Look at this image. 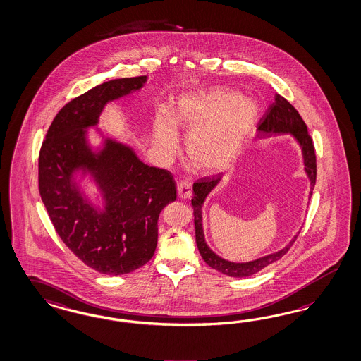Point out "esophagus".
Instances as JSON below:
<instances>
[{"label":"esophagus","mask_w":361,"mask_h":361,"mask_svg":"<svg viewBox=\"0 0 361 361\" xmlns=\"http://www.w3.org/2000/svg\"><path fill=\"white\" fill-rule=\"evenodd\" d=\"M178 190V196L182 199H190L192 195V185L187 180H182L176 185Z\"/></svg>","instance_id":"obj_1"}]
</instances>
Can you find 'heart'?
Returning <instances> with one entry per match:
<instances>
[{
	"mask_svg": "<svg viewBox=\"0 0 361 361\" xmlns=\"http://www.w3.org/2000/svg\"><path fill=\"white\" fill-rule=\"evenodd\" d=\"M258 104L237 91L212 88L188 93L176 103L174 117L159 108L154 117L155 144L166 155L178 149L176 126L185 129L191 165L203 173H216L235 164L257 121Z\"/></svg>",
	"mask_w": 361,
	"mask_h": 361,
	"instance_id": "b5f03b06",
	"label": "heart"
}]
</instances>
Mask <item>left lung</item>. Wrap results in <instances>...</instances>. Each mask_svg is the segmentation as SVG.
Returning <instances> with one entry per match:
<instances>
[{"label":"left lung","mask_w":361,"mask_h":361,"mask_svg":"<svg viewBox=\"0 0 361 361\" xmlns=\"http://www.w3.org/2000/svg\"><path fill=\"white\" fill-rule=\"evenodd\" d=\"M258 137H264L273 133H290L302 147L303 162H305V171L307 173L310 179V196L312 195V190L317 182V155L312 140L307 132V126L302 120L298 111L288 103L285 97L281 94H276L274 103L270 104L268 111L262 116L257 126ZM221 180V174L217 176H206L199 179L192 185L194 197L191 199V204L194 208V223H195L196 245L199 249L200 256L206 261L207 265L215 269L217 271L229 276V277H249L256 274L261 269L267 268L270 264L276 262L277 259L285 256L288 249L297 240L294 237L286 247L281 249L276 253L268 255L265 257L257 258L250 262H231L224 258L219 257L215 252H212L207 245L204 232H203V217H202V207L206 200L207 195L216 187L217 183Z\"/></svg>","instance_id":"1"}]
</instances>
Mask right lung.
I'll list each match as a JSON object with an SVG mask.
<instances>
[{"label":"right lung","mask_w":361,"mask_h":361,"mask_svg":"<svg viewBox=\"0 0 361 361\" xmlns=\"http://www.w3.org/2000/svg\"><path fill=\"white\" fill-rule=\"evenodd\" d=\"M146 79H114L75 97L55 116L39 152V194L56 233L87 267L108 276L128 274L153 257L158 217L176 199L170 171L145 165L132 147L112 138L99 152L87 141L85 129L99 123L105 104L138 91ZM79 169L99 185L103 212L73 180Z\"/></svg>","instance_id":"add662e5"}]
</instances>
